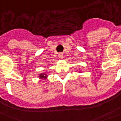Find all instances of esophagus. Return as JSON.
Segmentation results:
<instances>
[{
  "label": "esophagus",
  "mask_w": 121,
  "mask_h": 121,
  "mask_svg": "<svg viewBox=\"0 0 121 121\" xmlns=\"http://www.w3.org/2000/svg\"><path fill=\"white\" fill-rule=\"evenodd\" d=\"M58 58H60V59H62L63 58V55L62 53H59L58 54Z\"/></svg>",
  "instance_id": "1"
}]
</instances>
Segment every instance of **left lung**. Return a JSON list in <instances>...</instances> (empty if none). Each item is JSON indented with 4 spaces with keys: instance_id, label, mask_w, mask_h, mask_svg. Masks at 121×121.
Segmentation results:
<instances>
[{
    "instance_id": "1",
    "label": "left lung",
    "mask_w": 121,
    "mask_h": 121,
    "mask_svg": "<svg viewBox=\"0 0 121 121\" xmlns=\"http://www.w3.org/2000/svg\"><path fill=\"white\" fill-rule=\"evenodd\" d=\"M78 72H79V73H81V70H79V71H78Z\"/></svg>"
}]
</instances>
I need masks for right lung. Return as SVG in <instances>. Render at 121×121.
Returning a JSON list of instances; mask_svg holds the SVG:
<instances>
[{"label":"right lung","mask_w":121,"mask_h":121,"mask_svg":"<svg viewBox=\"0 0 121 121\" xmlns=\"http://www.w3.org/2000/svg\"><path fill=\"white\" fill-rule=\"evenodd\" d=\"M39 77L41 79H46L48 77V75H47V73H40L39 74Z\"/></svg>","instance_id":"right-lung-1"}]
</instances>
